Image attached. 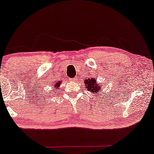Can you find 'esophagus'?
<instances>
[{
  "mask_svg": "<svg viewBox=\"0 0 154 154\" xmlns=\"http://www.w3.org/2000/svg\"><path fill=\"white\" fill-rule=\"evenodd\" d=\"M75 80H76V77H75V78H74V79H70V81H75Z\"/></svg>",
  "mask_w": 154,
  "mask_h": 154,
  "instance_id": "esophagus-1",
  "label": "esophagus"
}]
</instances>
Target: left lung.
<instances>
[{
    "instance_id": "obj_1",
    "label": "left lung",
    "mask_w": 154,
    "mask_h": 154,
    "mask_svg": "<svg viewBox=\"0 0 154 154\" xmlns=\"http://www.w3.org/2000/svg\"><path fill=\"white\" fill-rule=\"evenodd\" d=\"M85 87L88 88V91H90L92 94L97 96L98 97H100L99 92L100 91L101 89V85L97 84V79L96 78H92L88 79H85Z\"/></svg>"
}]
</instances>
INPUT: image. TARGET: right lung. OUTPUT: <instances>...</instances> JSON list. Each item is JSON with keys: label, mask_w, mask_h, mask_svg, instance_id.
Here are the masks:
<instances>
[{"label": "right lung", "mask_w": 154, "mask_h": 154, "mask_svg": "<svg viewBox=\"0 0 154 154\" xmlns=\"http://www.w3.org/2000/svg\"><path fill=\"white\" fill-rule=\"evenodd\" d=\"M61 83H62V82H61V81H59V82H57L56 84L54 85V87L52 88L54 92H55L57 90H58V88H59V86H60ZM51 92H52V91H51Z\"/></svg>", "instance_id": "add662e5"}]
</instances>
